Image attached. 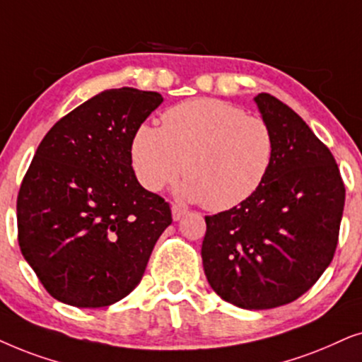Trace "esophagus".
Returning <instances> with one entry per match:
<instances>
[{"label":"esophagus","instance_id":"obj_1","mask_svg":"<svg viewBox=\"0 0 362 362\" xmlns=\"http://www.w3.org/2000/svg\"><path fill=\"white\" fill-rule=\"evenodd\" d=\"M184 215H187V209H184V206H180V205H172V218L173 220L178 221Z\"/></svg>","mask_w":362,"mask_h":362}]
</instances>
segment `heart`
Returning a JSON list of instances; mask_svg holds the SVG:
<instances>
[{"instance_id": "obj_1", "label": "heart", "mask_w": 362, "mask_h": 362, "mask_svg": "<svg viewBox=\"0 0 362 362\" xmlns=\"http://www.w3.org/2000/svg\"><path fill=\"white\" fill-rule=\"evenodd\" d=\"M273 157L267 120L218 99L173 105L162 127L141 124L131 139V163L144 189L158 192L184 173V195L211 211L235 209L257 194Z\"/></svg>"}]
</instances>
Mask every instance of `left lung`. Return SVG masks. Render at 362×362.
Returning a JSON list of instances; mask_svg holds the SVG:
<instances>
[{"label":"left lung","mask_w":362,"mask_h":362,"mask_svg":"<svg viewBox=\"0 0 362 362\" xmlns=\"http://www.w3.org/2000/svg\"><path fill=\"white\" fill-rule=\"evenodd\" d=\"M274 136L267 180L235 209L205 216V276L221 300L243 310L288 305L329 267L346 189L338 163L291 107L255 98Z\"/></svg>","instance_id":"1"}]
</instances>
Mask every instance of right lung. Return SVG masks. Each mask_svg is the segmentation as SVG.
<instances>
[{"instance_id":"1","label":"right lung","mask_w":362,"mask_h":362,"mask_svg":"<svg viewBox=\"0 0 362 362\" xmlns=\"http://www.w3.org/2000/svg\"><path fill=\"white\" fill-rule=\"evenodd\" d=\"M162 103L152 90H104L57 120L37 147L18 194V242L57 301L103 308L141 283L172 214L139 184L131 139Z\"/></svg>"}]
</instances>
